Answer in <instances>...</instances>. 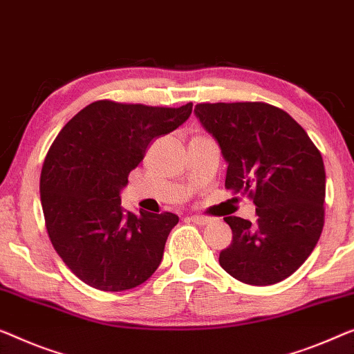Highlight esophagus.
Returning a JSON list of instances; mask_svg holds the SVG:
<instances>
[{"instance_id":"34e87169","label":"esophagus","mask_w":354,"mask_h":354,"mask_svg":"<svg viewBox=\"0 0 354 354\" xmlns=\"http://www.w3.org/2000/svg\"><path fill=\"white\" fill-rule=\"evenodd\" d=\"M189 220H192V222H194L196 225H207V223H211V218L203 217V215H192V217H189Z\"/></svg>"}]
</instances>
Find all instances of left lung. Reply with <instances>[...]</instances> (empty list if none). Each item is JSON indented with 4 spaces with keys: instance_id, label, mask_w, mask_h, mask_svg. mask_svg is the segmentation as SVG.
I'll return each mask as SVG.
<instances>
[{
    "instance_id": "left-lung-1",
    "label": "left lung",
    "mask_w": 354,
    "mask_h": 354,
    "mask_svg": "<svg viewBox=\"0 0 354 354\" xmlns=\"http://www.w3.org/2000/svg\"><path fill=\"white\" fill-rule=\"evenodd\" d=\"M194 113L228 162L225 187L257 206L255 223L223 218L233 241L220 266L245 284L279 283L308 259L324 227L319 150L294 118L263 102L198 104Z\"/></svg>"
}]
</instances>
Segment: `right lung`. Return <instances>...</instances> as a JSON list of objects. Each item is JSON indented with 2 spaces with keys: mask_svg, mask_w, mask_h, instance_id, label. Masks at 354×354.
<instances>
[{
  "mask_svg": "<svg viewBox=\"0 0 354 354\" xmlns=\"http://www.w3.org/2000/svg\"><path fill=\"white\" fill-rule=\"evenodd\" d=\"M192 109V102L167 109L97 100L50 145L39 180L46 230L64 263L91 288H137L160 266L178 217L126 212L120 193L151 140L183 124Z\"/></svg>",
  "mask_w": 354,
  "mask_h": 354,
  "instance_id": "add662e5",
  "label": "right lung"
}]
</instances>
